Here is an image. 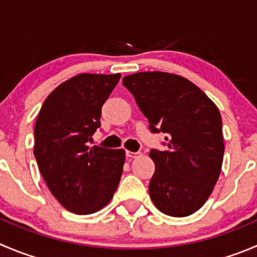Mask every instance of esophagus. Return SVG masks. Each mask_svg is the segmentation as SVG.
I'll return each mask as SVG.
<instances>
[{
    "label": "esophagus",
    "instance_id": "obj_1",
    "mask_svg": "<svg viewBox=\"0 0 257 257\" xmlns=\"http://www.w3.org/2000/svg\"><path fill=\"white\" fill-rule=\"evenodd\" d=\"M140 155H141L140 151H138V153H133V151H128V150L126 151V156H127V158H128V159L138 158V156H140Z\"/></svg>",
    "mask_w": 257,
    "mask_h": 257
}]
</instances>
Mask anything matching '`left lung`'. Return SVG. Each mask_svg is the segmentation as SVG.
Here are the masks:
<instances>
[{
	"mask_svg": "<svg viewBox=\"0 0 257 257\" xmlns=\"http://www.w3.org/2000/svg\"><path fill=\"white\" fill-rule=\"evenodd\" d=\"M122 84L134 94L151 133L167 134L168 150L149 154L155 163L151 200L168 216L194 213L221 173L224 144L218 108L190 80L172 73H135Z\"/></svg>",
	"mask_w": 257,
	"mask_h": 257,
	"instance_id": "obj_1",
	"label": "left lung"
}]
</instances>
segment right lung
I'll return each instance as SVG.
<instances>
[{
    "label": "right lung",
    "instance_id": "1",
    "mask_svg": "<svg viewBox=\"0 0 257 257\" xmlns=\"http://www.w3.org/2000/svg\"><path fill=\"white\" fill-rule=\"evenodd\" d=\"M121 74H78L58 85L35 123L34 155L51 194L75 214H90L113 197L123 149L88 146L101 126L102 106Z\"/></svg>",
    "mask_w": 257,
    "mask_h": 257
}]
</instances>
